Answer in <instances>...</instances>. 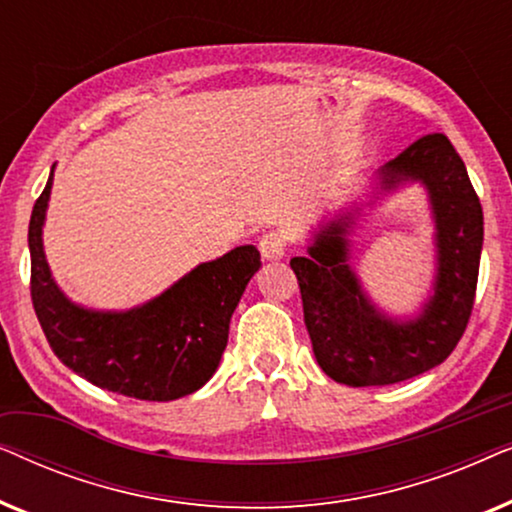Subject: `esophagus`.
Here are the masks:
<instances>
[{
	"instance_id": "34e87169",
	"label": "esophagus",
	"mask_w": 512,
	"mask_h": 512,
	"mask_svg": "<svg viewBox=\"0 0 512 512\" xmlns=\"http://www.w3.org/2000/svg\"><path fill=\"white\" fill-rule=\"evenodd\" d=\"M258 249L265 261H282L286 254V240L282 233H265L258 242Z\"/></svg>"
}]
</instances>
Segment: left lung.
Listing matches in <instances>:
<instances>
[{
  "instance_id": "1",
  "label": "left lung",
  "mask_w": 512,
  "mask_h": 512,
  "mask_svg": "<svg viewBox=\"0 0 512 512\" xmlns=\"http://www.w3.org/2000/svg\"><path fill=\"white\" fill-rule=\"evenodd\" d=\"M408 184L424 188L436 247L431 291L417 314L394 317L363 289L349 240L361 216L356 200L321 216L310 230L307 256L291 258L317 363L347 387H384L440 366L471 317L485 228L480 200L450 139L433 132L382 165L373 174L368 205Z\"/></svg>"
}]
</instances>
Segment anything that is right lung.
<instances>
[{
  "instance_id": "right-lung-1",
  "label": "right lung",
  "mask_w": 512,
  "mask_h": 512,
  "mask_svg": "<svg viewBox=\"0 0 512 512\" xmlns=\"http://www.w3.org/2000/svg\"><path fill=\"white\" fill-rule=\"evenodd\" d=\"M53 172L34 202L30 233L32 303L48 345L95 387L139 401H174L205 387L228 345V328L249 279L261 268L254 244L195 265L160 296L130 310L74 303L48 268L44 223Z\"/></svg>"
}]
</instances>
